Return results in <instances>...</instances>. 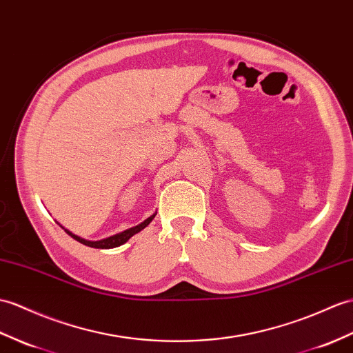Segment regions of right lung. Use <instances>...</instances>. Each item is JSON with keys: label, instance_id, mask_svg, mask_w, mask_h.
Segmentation results:
<instances>
[{"label": "right lung", "instance_id": "obj_1", "mask_svg": "<svg viewBox=\"0 0 353 353\" xmlns=\"http://www.w3.org/2000/svg\"><path fill=\"white\" fill-rule=\"evenodd\" d=\"M154 215H157V214H153L152 216H149L145 221H143L141 224H138L135 227H130V228H128V230H125V232L117 233V234H114V236H110V237H106V239H101V241H87V239H83V237L73 234L72 232H69L68 228H64L63 225H60V227L64 228V232L68 233L69 236H72L73 239L81 242L83 245H87V247L101 248V250H110V248H116V247H120V245H123V243H126L134 234L139 233V232L143 230V228H145L147 225H149L152 223V219L154 218ZM57 224H59V223H57Z\"/></svg>", "mask_w": 353, "mask_h": 353}]
</instances>
